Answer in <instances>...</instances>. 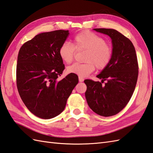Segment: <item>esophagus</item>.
<instances>
[{"label": "esophagus", "instance_id": "34e87169", "mask_svg": "<svg viewBox=\"0 0 153 153\" xmlns=\"http://www.w3.org/2000/svg\"><path fill=\"white\" fill-rule=\"evenodd\" d=\"M83 81H84V79H83V78L79 77V82H83Z\"/></svg>", "mask_w": 153, "mask_h": 153}]
</instances>
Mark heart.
<instances>
[{
	"mask_svg": "<svg viewBox=\"0 0 153 153\" xmlns=\"http://www.w3.org/2000/svg\"><path fill=\"white\" fill-rule=\"evenodd\" d=\"M74 45L64 42L59 49L60 57L67 64L72 62L78 51H86L84 63H74L67 68V72L76 74L80 77L89 75L95 70L105 68L112 59V48L105 43V39L89 31H84L76 34L74 38Z\"/></svg>",
	"mask_w": 153,
	"mask_h": 153,
	"instance_id": "obj_1",
	"label": "heart"
}]
</instances>
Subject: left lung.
<instances>
[{
  "mask_svg": "<svg viewBox=\"0 0 153 153\" xmlns=\"http://www.w3.org/2000/svg\"><path fill=\"white\" fill-rule=\"evenodd\" d=\"M111 38L112 59L97 76L102 79H85V97L90 108L103 117L115 115L130 101L137 80L138 63L134 46L128 38L111 28H94ZM105 80L106 83H102Z\"/></svg>",
  "mask_w": 153,
  "mask_h": 153,
  "instance_id": "1",
  "label": "left lung"
}]
</instances>
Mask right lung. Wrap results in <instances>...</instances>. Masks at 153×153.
<instances>
[{"mask_svg":"<svg viewBox=\"0 0 153 153\" xmlns=\"http://www.w3.org/2000/svg\"><path fill=\"white\" fill-rule=\"evenodd\" d=\"M68 34L64 30L40 33L19 49L17 90L27 109L39 118L49 119L61 113L79 81L73 74L58 79L65 70L59 49Z\"/></svg>","mask_w":153,"mask_h":153,"instance_id":"right-lung-1","label":"right lung"}]
</instances>
